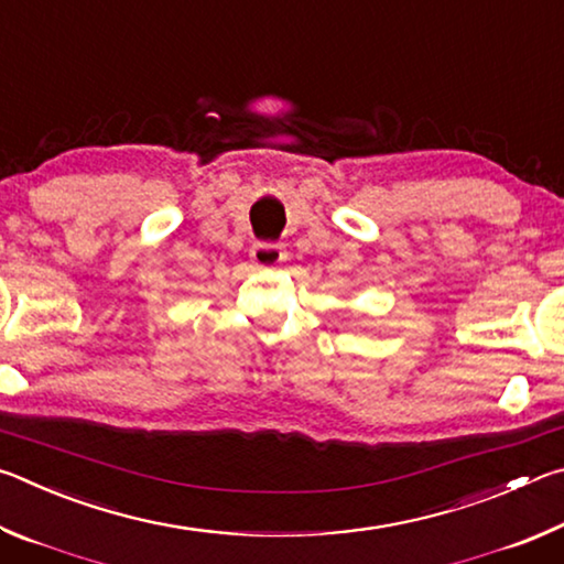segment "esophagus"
Here are the masks:
<instances>
[{"mask_svg": "<svg viewBox=\"0 0 564 564\" xmlns=\"http://www.w3.org/2000/svg\"><path fill=\"white\" fill-rule=\"evenodd\" d=\"M285 259L283 246L273 243V241H256L251 248V261L261 269H273Z\"/></svg>", "mask_w": 564, "mask_h": 564, "instance_id": "1", "label": "esophagus"}]
</instances>
